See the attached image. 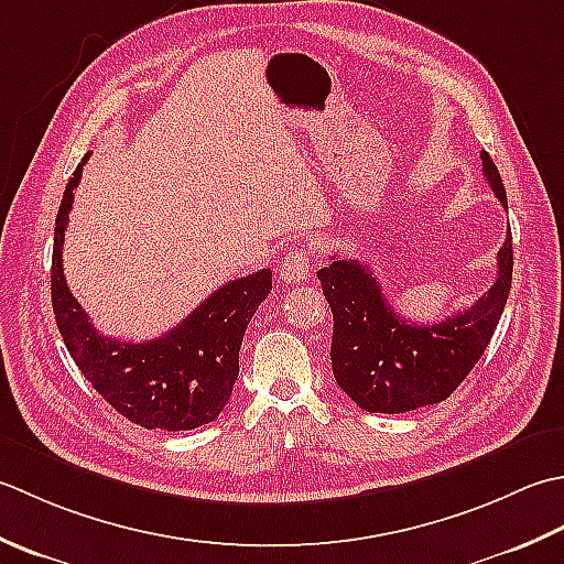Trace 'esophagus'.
I'll return each instance as SVG.
<instances>
[{
  "instance_id": "esophagus-1",
  "label": "esophagus",
  "mask_w": 564,
  "mask_h": 564,
  "mask_svg": "<svg viewBox=\"0 0 564 564\" xmlns=\"http://www.w3.org/2000/svg\"><path fill=\"white\" fill-rule=\"evenodd\" d=\"M308 272H312V256H308L306 250L294 248L286 252V258L282 260L280 280L284 284H296V282H304L308 278Z\"/></svg>"
}]
</instances>
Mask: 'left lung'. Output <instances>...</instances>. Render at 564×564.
<instances>
[{
  "label": "left lung",
  "mask_w": 564,
  "mask_h": 564,
  "mask_svg": "<svg viewBox=\"0 0 564 564\" xmlns=\"http://www.w3.org/2000/svg\"><path fill=\"white\" fill-rule=\"evenodd\" d=\"M481 175L509 209L507 189L489 153H481ZM328 260L318 270V280L333 312V377L365 411L406 413L451 397L487 350L511 290V228L497 252V280L489 292L433 326L401 318L360 260Z\"/></svg>",
  "instance_id": "8db88e82"
}]
</instances>
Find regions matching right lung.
<instances>
[{
    "mask_svg": "<svg viewBox=\"0 0 564 564\" xmlns=\"http://www.w3.org/2000/svg\"><path fill=\"white\" fill-rule=\"evenodd\" d=\"M77 165L55 218L51 296L61 336L87 382L121 416L143 429L192 431L218 419L238 377V350L252 314L272 290V270L224 284L165 336L145 343L107 338L91 326L63 274V243Z\"/></svg>",
    "mask_w": 564,
    "mask_h": 564,
    "instance_id": "right-lung-1",
    "label": "right lung"
}]
</instances>
